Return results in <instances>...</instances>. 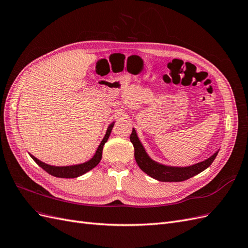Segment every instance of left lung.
<instances>
[{"mask_svg": "<svg viewBox=\"0 0 248 248\" xmlns=\"http://www.w3.org/2000/svg\"><path fill=\"white\" fill-rule=\"evenodd\" d=\"M130 141L132 142L134 148V157L140 169L145 171L147 175L152 177L161 182H181L196 176L207 168L211 166L214 161L215 157L218 154V151L215 152L212 156H210L208 159L201 161L199 163H194L188 167H172L167 166L153 160L147 153L145 147L142 146L137 131L132 128L130 134Z\"/></svg>", "mask_w": 248, "mask_h": 248, "instance_id": "obj_1", "label": "left lung"}]
</instances>
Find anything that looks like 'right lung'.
Masks as SVG:
<instances>
[{"instance_id":"obj_1","label":"right lung","mask_w":248,"mask_h":248,"mask_svg":"<svg viewBox=\"0 0 248 248\" xmlns=\"http://www.w3.org/2000/svg\"><path fill=\"white\" fill-rule=\"evenodd\" d=\"M115 122H111L106 132V136L102 139L100 145L97 148L95 154L93 155V157L91 159H89L86 162L82 163H78V164H73V166H65V167H56V166H50V164H47L46 162H42L41 160L37 159L35 156H33L32 154L29 155L32 157V159L38 164L40 168H42L44 170L47 171L49 175L54 176V177H58V178H78L81 175L86 174L87 171L91 170L92 169H94L97 164H98L101 160L102 157V150H103V146L108 140L109 134L111 132L112 127H114Z\"/></svg>"}]
</instances>
